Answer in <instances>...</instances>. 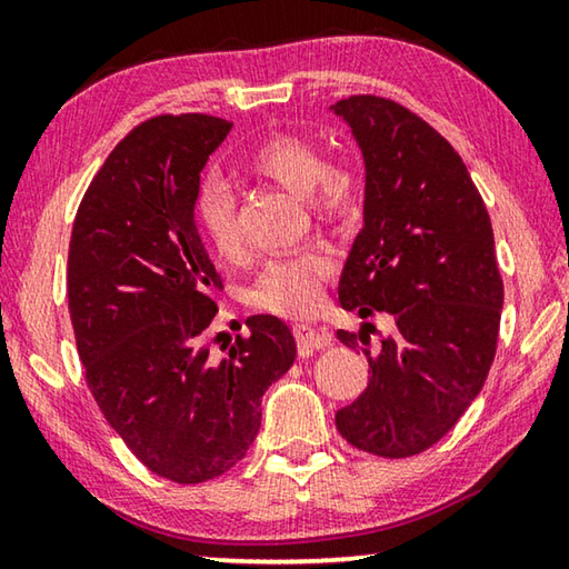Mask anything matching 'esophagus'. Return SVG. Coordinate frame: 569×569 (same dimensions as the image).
Returning a JSON list of instances; mask_svg holds the SVG:
<instances>
[{
  "label": "esophagus",
  "instance_id": "34e87169",
  "mask_svg": "<svg viewBox=\"0 0 569 569\" xmlns=\"http://www.w3.org/2000/svg\"><path fill=\"white\" fill-rule=\"evenodd\" d=\"M293 336H296V343H298V353H301V356H311L313 351L331 346V333L316 331L308 323H296Z\"/></svg>",
  "mask_w": 569,
  "mask_h": 569
}]
</instances>
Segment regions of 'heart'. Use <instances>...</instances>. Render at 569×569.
I'll use <instances>...</instances> for the list:
<instances>
[{
	"instance_id": "b5f03b06",
	"label": "heart",
	"mask_w": 569,
	"mask_h": 569,
	"mask_svg": "<svg viewBox=\"0 0 569 569\" xmlns=\"http://www.w3.org/2000/svg\"><path fill=\"white\" fill-rule=\"evenodd\" d=\"M243 168L301 196L323 226H346L361 210V176L351 162L329 160L321 148L293 132L266 134L243 156ZM200 233L216 256L233 261L243 253L236 198L220 180H206L192 200ZM333 273V253L326 246H308L293 256L276 258L250 288L248 301L258 311L301 319L311 316Z\"/></svg>"
}]
</instances>
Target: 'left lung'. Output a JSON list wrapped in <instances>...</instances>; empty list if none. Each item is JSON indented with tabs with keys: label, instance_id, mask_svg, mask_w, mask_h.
Returning a JSON list of instances; mask_svg holds the SVG:
<instances>
[{
	"label": "left lung",
	"instance_id": "left-lung-1",
	"mask_svg": "<svg viewBox=\"0 0 569 569\" xmlns=\"http://www.w3.org/2000/svg\"><path fill=\"white\" fill-rule=\"evenodd\" d=\"M333 112L366 162L363 230L339 303L397 323L377 356L366 349L371 379L336 411V429L356 449L403 459L455 427L495 361L505 283L492 220L459 152L419 114L377 94H351ZM369 331L373 323L336 336L356 349Z\"/></svg>",
	"mask_w": 569,
	"mask_h": 569
}]
</instances>
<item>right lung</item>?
I'll return each instance as SVG.
<instances>
[{"mask_svg":"<svg viewBox=\"0 0 569 569\" xmlns=\"http://www.w3.org/2000/svg\"><path fill=\"white\" fill-rule=\"evenodd\" d=\"M230 128L200 112L140 122L92 178L67 253L84 381L132 455L178 485L216 479L246 457L261 397L296 359L276 316H250V336H236L228 359L210 356V293L223 281L192 200Z\"/></svg>","mask_w":569,"mask_h":569,"instance_id":"1","label":"right lung"}]
</instances>
